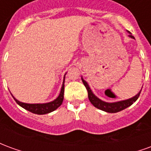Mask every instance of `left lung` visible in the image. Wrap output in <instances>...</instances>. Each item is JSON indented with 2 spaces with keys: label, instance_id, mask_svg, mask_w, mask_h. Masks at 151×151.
Here are the masks:
<instances>
[{
  "label": "left lung",
  "instance_id": "8db88e82",
  "mask_svg": "<svg viewBox=\"0 0 151 151\" xmlns=\"http://www.w3.org/2000/svg\"><path fill=\"white\" fill-rule=\"evenodd\" d=\"M129 37L134 39L132 35H129ZM82 81L83 82V84L86 86V88L87 90V92H88V98L89 100L91 101L92 104L95 106V108L100 109L102 111H107V112H110V113H115V112H118V111H120L125 109L128 107H129L130 105L133 104V102H135L139 97L140 94H141V91L137 94V95H135L134 97L131 99H126V100H123V101H119L116 102V103H106V102H104L100 100L99 99H98L96 96H95L93 93H92L91 90L90 88V86L87 84V82H86L85 80H83L82 78Z\"/></svg>",
  "mask_w": 151,
  "mask_h": 151
}]
</instances>
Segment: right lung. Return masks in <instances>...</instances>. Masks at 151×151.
<instances>
[{
	"label": "right lung",
	"instance_id": "1",
	"mask_svg": "<svg viewBox=\"0 0 151 151\" xmlns=\"http://www.w3.org/2000/svg\"><path fill=\"white\" fill-rule=\"evenodd\" d=\"M64 83H65V79H64V82H63L60 93L59 96L57 97V99H56L54 101L50 102V103H47V104H25V103H22V102H19L18 100H17L14 96L13 97H14V100L18 105H20L22 108H23L27 111H31L32 113L38 114V115H43V114L49 113V112L55 111L62 104L63 99H64V91H65V84Z\"/></svg>",
	"mask_w": 151,
	"mask_h": 151
}]
</instances>
